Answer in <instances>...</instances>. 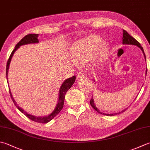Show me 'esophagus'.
<instances>
[{"label":"esophagus","mask_w":150,"mask_h":150,"mask_svg":"<svg viewBox=\"0 0 150 150\" xmlns=\"http://www.w3.org/2000/svg\"><path fill=\"white\" fill-rule=\"evenodd\" d=\"M77 79H82V78H84V73L82 72H80L77 75Z\"/></svg>","instance_id":"34e87169"}]
</instances>
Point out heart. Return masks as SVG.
Returning <instances> with one entry per match:
<instances>
[{
  "instance_id": "heart-1",
  "label": "heart",
  "mask_w": 150,
  "mask_h": 150,
  "mask_svg": "<svg viewBox=\"0 0 150 150\" xmlns=\"http://www.w3.org/2000/svg\"><path fill=\"white\" fill-rule=\"evenodd\" d=\"M110 50V44L106 40H100L96 35H90L78 40L71 47L73 57L78 64H84L95 55L99 58L105 57Z\"/></svg>"
}]
</instances>
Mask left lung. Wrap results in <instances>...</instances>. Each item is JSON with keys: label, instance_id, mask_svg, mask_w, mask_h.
<instances>
[{"label": "left lung", "instance_id": "left-lung-1", "mask_svg": "<svg viewBox=\"0 0 150 150\" xmlns=\"http://www.w3.org/2000/svg\"><path fill=\"white\" fill-rule=\"evenodd\" d=\"M122 36H123L122 37V44H132V45H135V46H138L139 47H140V48H141V50H142L143 54H144V59L146 60V55H145V53H144V50H143L142 47L141 46V44H140L136 39H135L133 37H132L131 35H129L128 33V32H127L126 30H123V35ZM146 74H147V68H146ZM90 103L91 104V106H92V108H93L95 111H97L98 113L102 114V115H107V116L116 115L119 114L120 113H122V112H124V111H125L126 110H126H124L122 111H120L119 113H111V114H106V113H104L101 112V111L96 107V106H95V104L94 103V100H93V97H92L91 99L90 100Z\"/></svg>", "mask_w": 150, "mask_h": 150}]
</instances>
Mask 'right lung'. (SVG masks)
<instances>
[{
	"label": "right lung",
	"mask_w": 150,
	"mask_h": 150,
	"mask_svg": "<svg viewBox=\"0 0 150 150\" xmlns=\"http://www.w3.org/2000/svg\"><path fill=\"white\" fill-rule=\"evenodd\" d=\"M38 36H39V35L38 34H28V35H27L25 36L24 38H22L20 42H18L17 45L15 46V48L13 50V52H11L10 56H9V59L8 60V62H7V66H6V78L8 79V73L9 64H10L11 58H12L13 55V54H14L15 51L17 50L18 47H20L21 46L25 45V44H28L38 43L39 42ZM75 78H76L75 76H73V77H71L67 79L66 80H65L63 82V83L62 84L61 86H60V90H59L58 103H57L55 110H53V112L47 116L36 117V116L33 115H31L30 113H27L26 111H24L23 109H22V108L18 106V105L17 104V103H16L15 100H14L13 97L10 90H9V93H10L11 98L13 102V103L15 104V106L17 107L22 113H24L28 118H29L30 119L32 120L33 121H35V122L46 124L47 122H50L51 120H52L53 118L55 116H57L60 111L62 110V109L63 108L64 103V98H65V95H66V92L68 91L69 89H70V88L72 86V85L75 82Z\"/></svg>",
	"instance_id": "right-lung-1"
}]
</instances>
